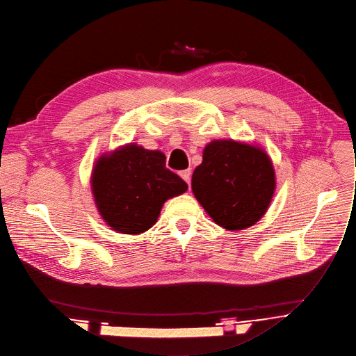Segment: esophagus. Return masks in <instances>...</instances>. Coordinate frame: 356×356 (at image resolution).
<instances>
[{
  "mask_svg": "<svg viewBox=\"0 0 356 356\" xmlns=\"http://www.w3.org/2000/svg\"><path fill=\"white\" fill-rule=\"evenodd\" d=\"M179 175H181V178L190 185V182H191V171L190 170H185V171H181L179 172Z\"/></svg>",
  "mask_w": 356,
  "mask_h": 356,
  "instance_id": "1",
  "label": "esophagus"
}]
</instances>
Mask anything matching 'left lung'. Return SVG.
<instances>
[{
  "mask_svg": "<svg viewBox=\"0 0 356 356\" xmlns=\"http://www.w3.org/2000/svg\"><path fill=\"white\" fill-rule=\"evenodd\" d=\"M191 186L216 224L227 229H241L264 216L276 179L270 158L257 146L213 140L205 146Z\"/></svg>",
  "mask_w": 356,
  "mask_h": 356,
  "instance_id": "8db88e82",
  "label": "left lung"
}]
</instances>
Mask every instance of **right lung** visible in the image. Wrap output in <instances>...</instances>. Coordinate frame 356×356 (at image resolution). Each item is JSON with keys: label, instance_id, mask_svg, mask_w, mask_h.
<instances>
[{"label": "right lung", "instance_id": "right-lung-1", "mask_svg": "<svg viewBox=\"0 0 356 356\" xmlns=\"http://www.w3.org/2000/svg\"><path fill=\"white\" fill-rule=\"evenodd\" d=\"M186 188L182 178L166 168L161 151H148L135 143L100 156L92 174L102 218L123 234H140L151 228L163 202Z\"/></svg>", "mask_w": 356, "mask_h": 356}]
</instances>
